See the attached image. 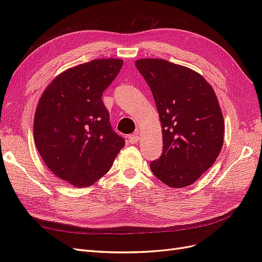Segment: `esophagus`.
Segmentation results:
<instances>
[{"label": "esophagus", "instance_id": "obj_1", "mask_svg": "<svg viewBox=\"0 0 262 262\" xmlns=\"http://www.w3.org/2000/svg\"><path fill=\"white\" fill-rule=\"evenodd\" d=\"M139 140H140V138H139L138 133H134V134H131V136H129V142L131 144H137Z\"/></svg>", "mask_w": 262, "mask_h": 262}]
</instances>
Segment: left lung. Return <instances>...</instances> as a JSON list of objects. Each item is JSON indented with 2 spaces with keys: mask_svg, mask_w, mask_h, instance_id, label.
I'll list each match as a JSON object with an SVG mask.
<instances>
[{
  "mask_svg": "<svg viewBox=\"0 0 262 262\" xmlns=\"http://www.w3.org/2000/svg\"><path fill=\"white\" fill-rule=\"evenodd\" d=\"M136 67L153 93L162 124L163 154L150 163V170L170 188L192 185L223 146L224 119L216 94L187 67L163 59H139Z\"/></svg>",
  "mask_w": 262,
  "mask_h": 262,
  "instance_id": "obj_1",
  "label": "left lung"
}]
</instances>
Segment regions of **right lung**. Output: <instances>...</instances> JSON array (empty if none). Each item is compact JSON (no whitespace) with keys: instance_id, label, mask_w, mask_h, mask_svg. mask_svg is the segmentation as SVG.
I'll return each mask as SVG.
<instances>
[{"instance_id":"right-lung-1","label":"right lung","mask_w":262,"mask_h":262,"mask_svg":"<svg viewBox=\"0 0 262 262\" xmlns=\"http://www.w3.org/2000/svg\"><path fill=\"white\" fill-rule=\"evenodd\" d=\"M121 59H97L55 76L38 101L35 144L55 176L76 188L106 175L124 140L114 132L102 93L122 68Z\"/></svg>"}]
</instances>
